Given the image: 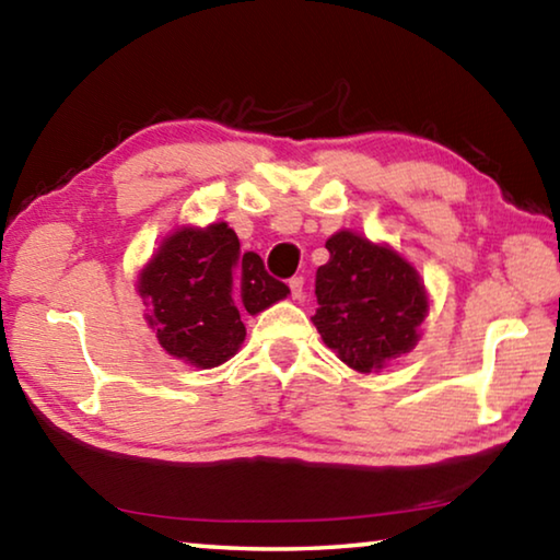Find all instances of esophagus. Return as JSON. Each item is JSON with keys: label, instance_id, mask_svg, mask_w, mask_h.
<instances>
[{"label": "esophagus", "instance_id": "34e87169", "mask_svg": "<svg viewBox=\"0 0 560 560\" xmlns=\"http://www.w3.org/2000/svg\"><path fill=\"white\" fill-rule=\"evenodd\" d=\"M289 289H291V296H293V299H301V293H303V277H291V279H289Z\"/></svg>", "mask_w": 560, "mask_h": 560}]
</instances>
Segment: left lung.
<instances>
[{"instance_id":"8db88e82","label":"left lung","mask_w":560,"mask_h":560,"mask_svg":"<svg viewBox=\"0 0 560 560\" xmlns=\"http://www.w3.org/2000/svg\"><path fill=\"white\" fill-rule=\"evenodd\" d=\"M328 261L316 271L314 326L324 343L360 373L381 371L410 353L428 296L417 271L387 246L353 232L326 242Z\"/></svg>"}]
</instances>
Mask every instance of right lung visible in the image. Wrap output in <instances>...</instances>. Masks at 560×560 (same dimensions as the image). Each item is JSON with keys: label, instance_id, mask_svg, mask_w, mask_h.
Instances as JSON below:
<instances>
[{"label": "right lung", "instance_id": "right-lung-1", "mask_svg": "<svg viewBox=\"0 0 560 560\" xmlns=\"http://www.w3.org/2000/svg\"><path fill=\"white\" fill-rule=\"evenodd\" d=\"M138 291L160 346L189 365L214 368L246 336L240 311L259 314L289 287L269 277L259 254H242L236 234L220 222L170 234L140 273Z\"/></svg>", "mask_w": 560, "mask_h": 560}]
</instances>
